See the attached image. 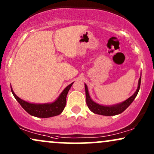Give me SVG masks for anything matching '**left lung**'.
<instances>
[{
  "label": "left lung",
  "mask_w": 154,
  "mask_h": 154,
  "mask_svg": "<svg viewBox=\"0 0 154 154\" xmlns=\"http://www.w3.org/2000/svg\"><path fill=\"white\" fill-rule=\"evenodd\" d=\"M140 81H141V75H140V79L138 80V88L136 91L131 97L123 101L120 103H117L116 104L113 105H102L98 103L94 102L92 100L91 97H90L89 93H88V86L86 84H85V91H86V104L88 107L91 110L92 112L97 115H104V116H114V115H119L121 114L122 112H124L127 108L131 105V104L133 102L137 94H138L139 89L140 86Z\"/></svg>",
  "instance_id": "1"
}]
</instances>
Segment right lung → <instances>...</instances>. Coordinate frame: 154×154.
<instances>
[{
  "label": "right lung",
  "mask_w": 154,
  "mask_h": 154,
  "mask_svg": "<svg viewBox=\"0 0 154 154\" xmlns=\"http://www.w3.org/2000/svg\"><path fill=\"white\" fill-rule=\"evenodd\" d=\"M73 84V82L68 85L61 92L57 99L53 102L45 103V104H35V103L26 102L16 95V94L13 91L11 86V88L13 95L14 96L17 102L21 104V106L24 109L25 111L32 116L41 117V118H48V117L57 116L62 113L66 104L67 94Z\"/></svg>",
  "instance_id": "add662e5"
}]
</instances>
